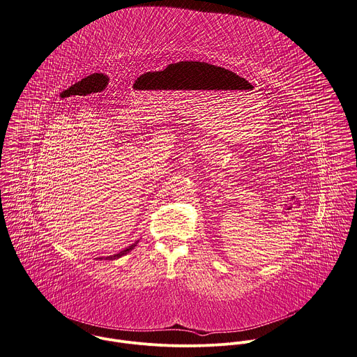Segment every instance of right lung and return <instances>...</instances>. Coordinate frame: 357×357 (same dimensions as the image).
<instances>
[{
	"label": "right lung",
	"mask_w": 357,
	"mask_h": 357,
	"mask_svg": "<svg viewBox=\"0 0 357 357\" xmlns=\"http://www.w3.org/2000/svg\"><path fill=\"white\" fill-rule=\"evenodd\" d=\"M137 245V243L135 244H132V245H130V247H127L126 250H123V251H120L119 254H116V255H112V257H107V259H116V258H120V257H123V255H126L127 252H130L134 247Z\"/></svg>",
	"instance_id": "obj_1"
}]
</instances>
